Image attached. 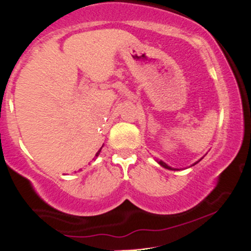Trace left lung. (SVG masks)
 Here are the masks:
<instances>
[{
	"label": "left lung",
	"mask_w": 251,
	"mask_h": 251,
	"mask_svg": "<svg viewBox=\"0 0 251 251\" xmlns=\"http://www.w3.org/2000/svg\"><path fill=\"white\" fill-rule=\"evenodd\" d=\"M201 160H202V158H201ZM201 160H199V161H197V162H195V163H194L193 166H195V164H196V163H199V162L201 161ZM157 162H158V164H161V166L163 167V168H166V169H170V170H177V169H174V168H172V167H169V166H168V164L164 163L163 161H157Z\"/></svg>",
	"instance_id": "1"
}]
</instances>
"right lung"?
<instances>
[{
    "label": "right lung",
    "instance_id": "1",
    "mask_svg": "<svg viewBox=\"0 0 251 251\" xmlns=\"http://www.w3.org/2000/svg\"><path fill=\"white\" fill-rule=\"evenodd\" d=\"M101 149H102V148H101ZM101 149H100V150H99V151H97V152H96V155H95V156H96V157H97V156H99V154H100V151H101Z\"/></svg>",
    "mask_w": 251,
    "mask_h": 251
}]
</instances>
